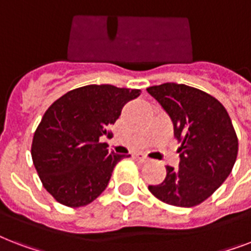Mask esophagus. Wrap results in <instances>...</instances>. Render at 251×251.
Instances as JSON below:
<instances>
[{
  "label": "esophagus",
  "instance_id": "34e87169",
  "mask_svg": "<svg viewBox=\"0 0 251 251\" xmlns=\"http://www.w3.org/2000/svg\"><path fill=\"white\" fill-rule=\"evenodd\" d=\"M135 157H137L138 160L142 161V163H147V161H150V159L146 155H143V153H137L135 155Z\"/></svg>",
  "mask_w": 251,
  "mask_h": 251
}]
</instances>
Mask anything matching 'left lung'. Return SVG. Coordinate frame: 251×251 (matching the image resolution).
I'll return each mask as SVG.
<instances>
[{
  "label": "left lung",
  "mask_w": 251,
  "mask_h": 251,
  "mask_svg": "<svg viewBox=\"0 0 251 251\" xmlns=\"http://www.w3.org/2000/svg\"><path fill=\"white\" fill-rule=\"evenodd\" d=\"M167 112L181 141L179 164L167 165V177L149 190L163 202L193 207L206 201L230 175L238 151L229 114L211 95L186 84L147 88Z\"/></svg>",
  "instance_id": "8db88e82"
}]
</instances>
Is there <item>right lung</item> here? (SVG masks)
<instances>
[{
  "label": "right lung",
  "mask_w": 251,
  "mask_h": 251,
  "mask_svg": "<svg viewBox=\"0 0 251 251\" xmlns=\"http://www.w3.org/2000/svg\"><path fill=\"white\" fill-rule=\"evenodd\" d=\"M139 90L90 84L69 91L45 112L32 139L31 155L49 194L69 207L98 198L109 183L118 155L100 143ZM130 156V155H129Z\"/></svg>",
  "instance_id": "obj_1"
}]
</instances>
